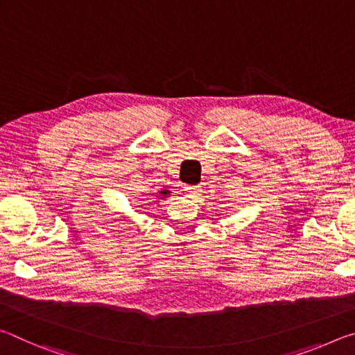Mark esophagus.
I'll return each mask as SVG.
<instances>
[{
  "mask_svg": "<svg viewBox=\"0 0 355 355\" xmlns=\"http://www.w3.org/2000/svg\"><path fill=\"white\" fill-rule=\"evenodd\" d=\"M184 194L189 197V199H194V197H197L202 192V189H200V186H184Z\"/></svg>",
  "mask_w": 355,
  "mask_h": 355,
  "instance_id": "1",
  "label": "esophagus"
}]
</instances>
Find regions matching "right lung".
I'll list each match as a JSON object with an SVG mask.
<instances>
[{
    "instance_id": "right-lung-1",
    "label": "right lung",
    "mask_w": 355,
    "mask_h": 355,
    "mask_svg": "<svg viewBox=\"0 0 355 355\" xmlns=\"http://www.w3.org/2000/svg\"><path fill=\"white\" fill-rule=\"evenodd\" d=\"M167 196H171V191L169 189H161V191H158L155 194V200L153 202H158V200H161V199H166Z\"/></svg>"
}]
</instances>
